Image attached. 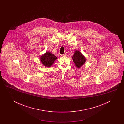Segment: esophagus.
<instances>
[{
  "mask_svg": "<svg viewBox=\"0 0 124 124\" xmlns=\"http://www.w3.org/2000/svg\"><path fill=\"white\" fill-rule=\"evenodd\" d=\"M66 56V55L65 54H62L61 55V56L62 57H65V56Z\"/></svg>",
  "mask_w": 124,
  "mask_h": 124,
  "instance_id": "34e87169",
  "label": "esophagus"
}]
</instances>
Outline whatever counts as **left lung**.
<instances>
[{
  "mask_svg": "<svg viewBox=\"0 0 124 124\" xmlns=\"http://www.w3.org/2000/svg\"><path fill=\"white\" fill-rule=\"evenodd\" d=\"M72 60L77 68H80L85 64L86 59L80 51L76 50L72 56Z\"/></svg>",
  "mask_w": 124,
  "mask_h": 124,
  "instance_id": "8db88e82",
  "label": "left lung"
}]
</instances>
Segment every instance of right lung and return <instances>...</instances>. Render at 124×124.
I'll list each match as a JSON object with an SVG mask.
<instances>
[{
	"instance_id": "1",
	"label": "right lung",
	"mask_w": 124,
	"mask_h": 124,
	"mask_svg": "<svg viewBox=\"0 0 124 124\" xmlns=\"http://www.w3.org/2000/svg\"><path fill=\"white\" fill-rule=\"evenodd\" d=\"M58 58L50 52L47 51L40 58V62L46 67H51Z\"/></svg>"
}]
</instances>
